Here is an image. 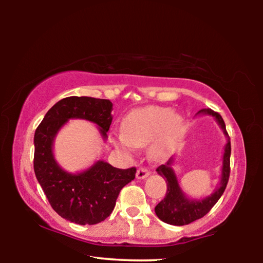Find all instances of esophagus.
<instances>
[{
  "instance_id": "esophagus-1",
  "label": "esophagus",
  "mask_w": 263,
  "mask_h": 263,
  "mask_svg": "<svg viewBox=\"0 0 263 263\" xmlns=\"http://www.w3.org/2000/svg\"><path fill=\"white\" fill-rule=\"evenodd\" d=\"M149 175V171L145 167H139L137 171V179H146Z\"/></svg>"
}]
</instances>
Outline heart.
I'll return each mask as SVG.
<instances>
[{"instance_id": "obj_1", "label": "heart", "mask_w": 263, "mask_h": 263, "mask_svg": "<svg viewBox=\"0 0 263 263\" xmlns=\"http://www.w3.org/2000/svg\"><path fill=\"white\" fill-rule=\"evenodd\" d=\"M180 125V119L173 116L169 108L147 106L132 111L124 121V133H119V144L130 147H142L155 141V154H162L167 141L174 136Z\"/></svg>"}]
</instances>
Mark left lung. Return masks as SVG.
<instances>
[{
  "mask_svg": "<svg viewBox=\"0 0 263 263\" xmlns=\"http://www.w3.org/2000/svg\"><path fill=\"white\" fill-rule=\"evenodd\" d=\"M198 114H209L212 115L219 123L220 127L224 131L225 136L228 137V144L225 146V153L222 157V169H221V180L220 185L215 193L209 196L202 201H194V199L186 198L184 194L180 189L177 183L175 173L171 167L173 163V159L169 160L166 164H161L157 168L159 175H161L167 183V193L164 198L155 206V213L162 221L171 225L182 226L188 225L190 222L199 219L206 215L211 210L213 205L218 202V199L224 194L230 179V157H231V141L224 119L221 116L211 109H202Z\"/></svg>",
  "mask_w": 263,
  "mask_h": 263,
  "instance_id": "1",
  "label": "left lung"
}]
</instances>
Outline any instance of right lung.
<instances>
[{
    "label": "right lung",
    "mask_w": 263,
    "mask_h": 263,
    "mask_svg": "<svg viewBox=\"0 0 263 263\" xmlns=\"http://www.w3.org/2000/svg\"><path fill=\"white\" fill-rule=\"evenodd\" d=\"M109 100L69 96L47 111L34 133L33 169L39 184L58 215L80 225H94L108 218L118 195L136 177V167L119 169L97 161L88 171L69 174L53 157V139L70 118L87 119L100 126L105 139L112 122Z\"/></svg>",
    "instance_id": "obj_1"
}]
</instances>
